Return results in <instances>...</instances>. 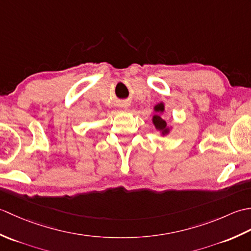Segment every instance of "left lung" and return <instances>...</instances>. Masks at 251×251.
Segmentation results:
<instances>
[{
  "label": "left lung",
  "instance_id": "8db88e82",
  "mask_svg": "<svg viewBox=\"0 0 251 251\" xmlns=\"http://www.w3.org/2000/svg\"><path fill=\"white\" fill-rule=\"evenodd\" d=\"M155 111L156 112H163L164 111V104L163 103L157 104L155 106ZM153 123H154V125H155V127H156L157 129L163 130L164 134H166V132H167L166 122H165L161 116H159V115H154L153 116Z\"/></svg>",
  "mask_w": 251,
  "mask_h": 251
}]
</instances>
